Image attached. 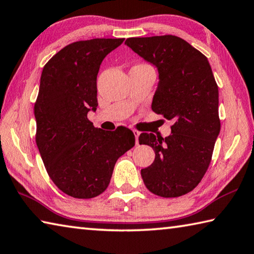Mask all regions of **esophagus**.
Here are the masks:
<instances>
[{"instance_id": "1", "label": "esophagus", "mask_w": 254, "mask_h": 254, "mask_svg": "<svg viewBox=\"0 0 254 254\" xmlns=\"http://www.w3.org/2000/svg\"><path fill=\"white\" fill-rule=\"evenodd\" d=\"M133 134H134V136H135V143H136V144H139V136H140L141 133L137 130H133Z\"/></svg>"}]
</instances>
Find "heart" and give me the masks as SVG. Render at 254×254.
<instances>
[{
	"label": "heart",
	"instance_id": "obj_1",
	"mask_svg": "<svg viewBox=\"0 0 254 254\" xmlns=\"http://www.w3.org/2000/svg\"><path fill=\"white\" fill-rule=\"evenodd\" d=\"M140 65H144V64H140Z\"/></svg>",
	"mask_w": 254,
	"mask_h": 254
}]
</instances>
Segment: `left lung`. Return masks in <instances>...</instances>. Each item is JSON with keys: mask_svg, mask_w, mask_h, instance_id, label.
Masks as SVG:
<instances>
[{"mask_svg": "<svg viewBox=\"0 0 254 254\" xmlns=\"http://www.w3.org/2000/svg\"><path fill=\"white\" fill-rule=\"evenodd\" d=\"M126 44L158 68L152 110L173 122L171 135L141 133L155 159L141 170L145 187L162 197L192 191L204 177L220 133L219 89L207 59L175 35L128 38Z\"/></svg>", "mask_w": 254, "mask_h": 254, "instance_id": "left-lung-1", "label": "left lung"}]
</instances>
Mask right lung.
<instances>
[{
	"mask_svg": "<svg viewBox=\"0 0 254 254\" xmlns=\"http://www.w3.org/2000/svg\"><path fill=\"white\" fill-rule=\"evenodd\" d=\"M124 39L77 41L45 64L34 104L35 141L49 177L76 199L107 190L115 162L135 144L130 128L94 127L87 113L98 107L96 76L107 55Z\"/></svg>",
	"mask_w": 254,
	"mask_h": 254,
	"instance_id": "1",
	"label": "right lung"
}]
</instances>
